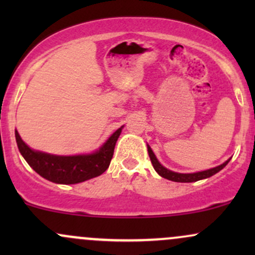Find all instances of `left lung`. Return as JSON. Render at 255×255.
Listing matches in <instances>:
<instances>
[{"label":"left lung","mask_w":255,"mask_h":255,"mask_svg":"<svg viewBox=\"0 0 255 255\" xmlns=\"http://www.w3.org/2000/svg\"><path fill=\"white\" fill-rule=\"evenodd\" d=\"M147 151H148V156H150L151 163H152V165H153L154 170H156L162 177L166 178V180L174 181V182H195V181L204 180V178L212 176V175L217 174L218 171H221L222 169H223L224 166L227 165L228 163H229V160H230V159H228L227 162L223 163V164L216 166V168L209 169V170L193 172V174H180V172H174V171L169 170V169L164 168V166L160 164V163L158 162L156 156H154L153 151L151 150V147L148 145H147Z\"/></svg>","instance_id":"1"}]
</instances>
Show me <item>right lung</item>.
<instances>
[{"label":"right lung","mask_w":255,"mask_h":255,"mask_svg":"<svg viewBox=\"0 0 255 255\" xmlns=\"http://www.w3.org/2000/svg\"><path fill=\"white\" fill-rule=\"evenodd\" d=\"M122 128H119L99 150L79 156H55L32 150L22 141L16 130L15 139L20 153L37 174L54 183L74 184L97 177L109 168Z\"/></svg>","instance_id":"obj_1"}]
</instances>
